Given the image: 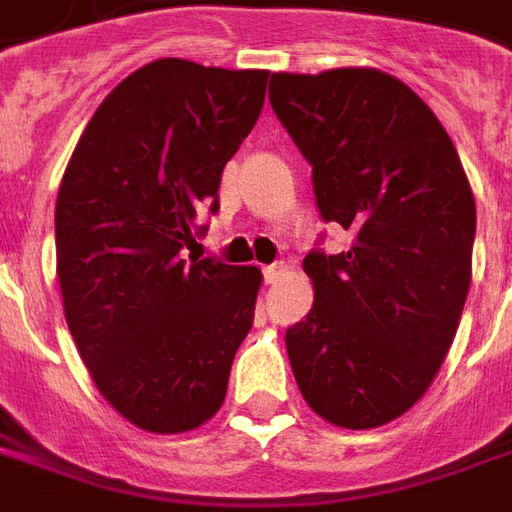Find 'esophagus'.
I'll return each instance as SVG.
<instances>
[{
    "mask_svg": "<svg viewBox=\"0 0 512 512\" xmlns=\"http://www.w3.org/2000/svg\"><path fill=\"white\" fill-rule=\"evenodd\" d=\"M282 274H285V266L282 263H274V266L263 268V277H266L268 285H274V282L282 280Z\"/></svg>",
    "mask_w": 512,
    "mask_h": 512,
    "instance_id": "obj_1",
    "label": "esophagus"
}]
</instances>
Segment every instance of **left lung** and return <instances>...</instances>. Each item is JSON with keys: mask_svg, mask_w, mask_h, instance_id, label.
Instances as JSON below:
<instances>
[{"mask_svg": "<svg viewBox=\"0 0 512 512\" xmlns=\"http://www.w3.org/2000/svg\"><path fill=\"white\" fill-rule=\"evenodd\" d=\"M268 99L313 166L321 219L355 232L310 252L313 310L285 332L310 410L343 430L405 416L455 341L477 207L438 116L405 82L349 66L271 77Z\"/></svg>", "mask_w": 512, "mask_h": 512, "instance_id": "8db88e82", "label": "left lung"}]
</instances>
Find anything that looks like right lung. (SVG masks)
<instances>
[{"instance_id": "right-lung-1", "label": "right lung", "mask_w": 512, "mask_h": 512, "mask_svg": "<svg viewBox=\"0 0 512 512\" xmlns=\"http://www.w3.org/2000/svg\"><path fill=\"white\" fill-rule=\"evenodd\" d=\"M268 71L180 57L121 80L82 130L55 205L57 282L82 363L107 405L157 435L219 413L263 274L185 260L199 210L255 127Z\"/></svg>"}]
</instances>
